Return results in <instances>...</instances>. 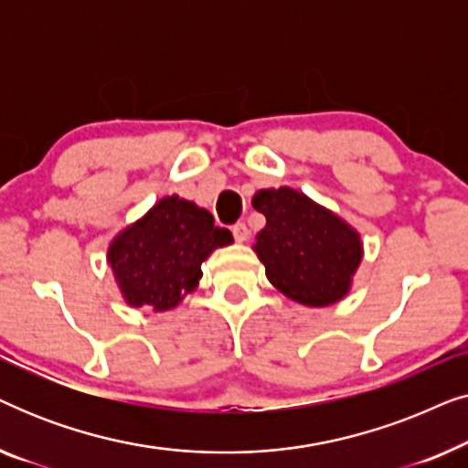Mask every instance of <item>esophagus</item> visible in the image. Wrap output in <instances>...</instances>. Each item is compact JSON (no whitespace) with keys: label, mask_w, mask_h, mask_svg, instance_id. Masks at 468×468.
<instances>
[{"label":"esophagus","mask_w":468,"mask_h":468,"mask_svg":"<svg viewBox=\"0 0 468 468\" xmlns=\"http://www.w3.org/2000/svg\"><path fill=\"white\" fill-rule=\"evenodd\" d=\"M232 234H234V239L239 240V242L249 240V228L245 226V223H234V226H232Z\"/></svg>","instance_id":"obj_1"}]
</instances>
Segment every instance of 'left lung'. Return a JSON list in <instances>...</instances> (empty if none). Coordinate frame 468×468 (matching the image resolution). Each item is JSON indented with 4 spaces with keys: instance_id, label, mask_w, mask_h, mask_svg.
Listing matches in <instances>:
<instances>
[{
    "instance_id": "1",
    "label": "left lung",
    "mask_w": 468,
    "mask_h": 468,
    "mask_svg": "<svg viewBox=\"0 0 468 468\" xmlns=\"http://www.w3.org/2000/svg\"><path fill=\"white\" fill-rule=\"evenodd\" d=\"M251 204L266 217L253 251L268 281L293 303L313 309L341 303L364 258L360 232L292 187L260 189Z\"/></svg>"
}]
</instances>
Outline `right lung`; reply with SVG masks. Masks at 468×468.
Returning <instances> with one entry per match:
<instances>
[{"mask_svg": "<svg viewBox=\"0 0 468 468\" xmlns=\"http://www.w3.org/2000/svg\"><path fill=\"white\" fill-rule=\"evenodd\" d=\"M232 242V232L217 228L207 208L175 194L121 229L108 245L106 261L125 304L164 313L196 292L202 261Z\"/></svg>", "mask_w": 468, "mask_h": 468, "instance_id": "right-lung-1", "label": "right lung"}]
</instances>
